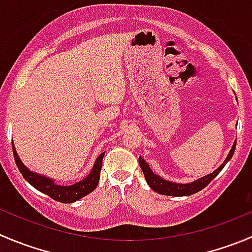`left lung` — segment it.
Returning a JSON list of instances; mask_svg holds the SVG:
<instances>
[{
  "label": "left lung",
  "mask_w": 252,
  "mask_h": 252,
  "mask_svg": "<svg viewBox=\"0 0 252 252\" xmlns=\"http://www.w3.org/2000/svg\"><path fill=\"white\" fill-rule=\"evenodd\" d=\"M235 145L236 141L234 143L233 148L229 151L228 156H226L225 161L217 168L216 171H213L209 175L204 176V177L198 178V180L193 181L191 183H175L170 182V181H166L163 178H161L160 176L155 175V173L151 171L150 166L148 165L145 160L143 158H139V165H140L141 171H143L144 176H145V180L148 182V185L150 186V188L153 191L158 192V193L163 194V196H172V197H183V196H191V194L197 193V192L202 191L221 170L225 166V163L233 158L234 151H235Z\"/></svg>",
  "instance_id": "8db88e82"
}]
</instances>
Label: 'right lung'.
I'll list each match as a JSON object with an SVG mask.
<instances>
[{
	"label": "right lung",
	"mask_w": 252,
	"mask_h": 252,
	"mask_svg": "<svg viewBox=\"0 0 252 252\" xmlns=\"http://www.w3.org/2000/svg\"><path fill=\"white\" fill-rule=\"evenodd\" d=\"M12 149H13V156L14 160H16L17 167L21 171L24 180L28 183H31L34 188H36V189L40 191L41 193L46 194V196H49L50 198H53L54 201L61 202V203H72V202L79 201L80 198L87 196V194L91 193L94 189H96L97 185H98L99 182V175H101L102 160H103L104 153H102L101 155L97 158V160L94 161V167H92L91 172H90V175H87L84 180H81L80 182H76L75 185L71 186H60L56 185L51 178L41 176L39 175V173H35L33 172V171L29 170V168L22 162L21 158H19L13 143H12Z\"/></svg>",
	"instance_id": "right-lung-1"
}]
</instances>
